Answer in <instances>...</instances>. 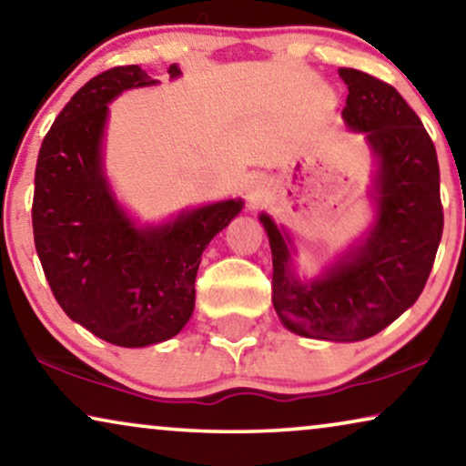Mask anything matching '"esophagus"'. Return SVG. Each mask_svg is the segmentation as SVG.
Wrapping results in <instances>:
<instances>
[{
  "label": "esophagus",
  "mask_w": 466,
  "mask_h": 466,
  "mask_svg": "<svg viewBox=\"0 0 466 466\" xmlns=\"http://www.w3.org/2000/svg\"><path fill=\"white\" fill-rule=\"evenodd\" d=\"M257 197H258V193H254V190H248V199L257 201Z\"/></svg>",
  "instance_id": "34e87169"
}]
</instances>
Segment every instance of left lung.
Instances as JSON below:
<instances>
[{
	"label": "left lung",
	"mask_w": 466,
	"mask_h": 466,
	"mask_svg": "<svg viewBox=\"0 0 466 466\" xmlns=\"http://www.w3.org/2000/svg\"><path fill=\"white\" fill-rule=\"evenodd\" d=\"M348 85L343 118L367 133L380 158L378 220L365 244L322 279L301 284L290 273L289 246L260 214L271 246V301L292 333L329 341H360L418 301L443 233L437 150L422 120L388 82L339 67Z\"/></svg>",
	"instance_id": "obj_1"
}]
</instances>
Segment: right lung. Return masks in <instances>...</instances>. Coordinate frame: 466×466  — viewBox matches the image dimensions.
I'll return each mask as SVG.
<instances>
[{
  "label": "right lung",
  "mask_w": 466,
  "mask_h": 466,
  "mask_svg": "<svg viewBox=\"0 0 466 466\" xmlns=\"http://www.w3.org/2000/svg\"><path fill=\"white\" fill-rule=\"evenodd\" d=\"M167 72L174 78L180 69ZM152 82L139 66H118L67 101L37 155L31 206L35 250L56 303L74 322L123 348L180 333L195 308L201 254L241 209V201L228 199L142 231L112 199L99 150L106 104Z\"/></svg>",
  "instance_id": "1"
}]
</instances>
